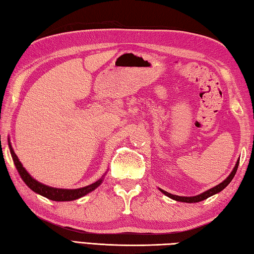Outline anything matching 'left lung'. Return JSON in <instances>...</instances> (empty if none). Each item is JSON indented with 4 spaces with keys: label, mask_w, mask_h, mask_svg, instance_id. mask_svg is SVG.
Here are the masks:
<instances>
[{
    "label": "left lung",
    "mask_w": 254,
    "mask_h": 254,
    "mask_svg": "<svg viewBox=\"0 0 254 254\" xmlns=\"http://www.w3.org/2000/svg\"><path fill=\"white\" fill-rule=\"evenodd\" d=\"M239 162H240V159L238 161H236L235 163V167L233 168V170H232V173L230 174L229 177H227L225 180H223V182L221 184H218L217 186H215L213 188L208 189V190H206L204 192H201V194L199 195H196V196H191V197H186V196H177V195H173L170 194V192L166 191V190H162V189H160V191L162 192V194H165L166 196H168L169 198L174 199V200H177V201H183V203H198V201H201L204 200L206 198H208V197L213 196L215 194H217V192L222 191L223 189H224L227 185H229L231 183V180L234 178V176L236 174V170H238V167H239Z\"/></svg>",
    "instance_id": "1"
}]
</instances>
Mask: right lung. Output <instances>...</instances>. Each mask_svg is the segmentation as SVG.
<instances>
[{
	"mask_svg": "<svg viewBox=\"0 0 254 254\" xmlns=\"http://www.w3.org/2000/svg\"><path fill=\"white\" fill-rule=\"evenodd\" d=\"M8 148H10V152H11L12 159H13L15 168H16V170H18V173L20 174L21 178H22L23 182L27 184V186L30 189H32L34 192H37V194L44 196L48 199L56 200V201H69V200L78 199V198H80V197L87 195L88 192L93 191L94 189H96L103 182V178H101L94 184H91V185H88V186L81 187L78 189H63V188L49 187V186H47V185L37 182V180L32 178L31 176L29 175L28 171L24 169L22 163H21L18 159V156L14 153L13 149H12L10 139H8Z\"/></svg>",
	"mask_w": 254,
	"mask_h": 254,
	"instance_id": "1",
	"label": "right lung"
}]
</instances>
